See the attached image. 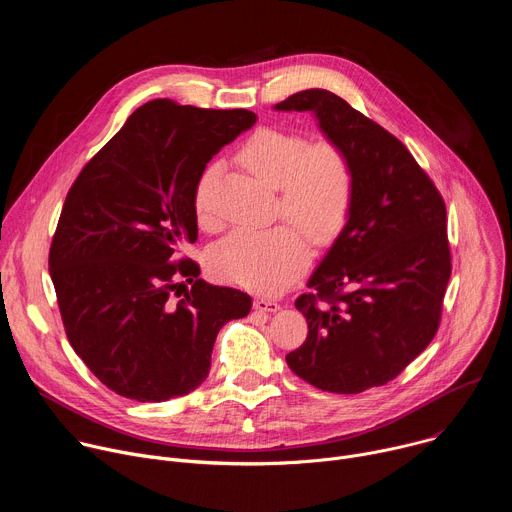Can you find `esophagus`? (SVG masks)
I'll list each match as a JSON object with an SVG mask.
<instances>
[{"instance_id": "esophagus-1", "label": "esophagus", "mask_w": 512, "mask_h": 512, "mask_svg": "<svg viewBox=\"0 0 512 512\" xmlns=\"http://www.w3.org/2000/svg\"><path fill=\"white\" fill-rule=\"evenodd\" d=\"M253 308H255L257 312L273 314V312H277V310H279V304H277L275 300H269V298H257V300L253 302Z\"/></svg>"}]
</instances>
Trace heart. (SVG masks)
Masks as SVG:
<instances>
[{"instance_id": "heart-1", "label": "heart", "mask_w": 512, "mask_h": 512, "mask_svg": "<svg viewBox=\"0 0 512 512\" xmlns=\"http://www.w3.org/2000/svg\"><path fill=\"white\" fill-rule=\"evenodd\" d=\"M239 162L277 190L279 212L316 247L332 243L344 229L354 204V168L336 141L308 143L296 131L261 127L243 143ZM218 168L206 166L196 184L194 206L200 221L210 218L208 194ZM299 232L289 225L237 229L216 245L212 265L229 281L275 294L294 281L310 259L308 243Z\"/></svg>"}]
</instances>
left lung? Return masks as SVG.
Instances as JSON below:
<instances>
[{
  "label": "left lung",
  "mask_w": 512,
  "mask_h": 512,
  "mask_svg": "<svg viewBox=\"0 0 512 512\" xmlns=\"http://www.w3.org/2000/svg\"><path fill=\"white\" fill-rule=\"evenodd\" d=\"M273 109L310 111L354 168L348 221L296 300L308 338L285 360L328 393L387 385L440 326L452 273L444 198L395 135L338 95L308 89Z\"/></svg>",
  "instance_id": "left-lung-1"
}]
</instances>
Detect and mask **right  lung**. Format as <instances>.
Returning <instances> with one entry per match:
<instances>
[{"label": "right lung", "mask_w": 512, "mask_h": 512, "mask_svg": "<svg viewBox=\"0 0 512 512\" xmlns=\"http://www.w3.org/2000/svg\"><path fill=\"white\" fill-rule=\"evenodd\" d=\"M255 121L247 109L154 99L66 194L48 257L60 316L70 346L121 397L188 395L208 377L218 330L251 312L245 291L196 279L190 259L172 261L198 237L194 194L206 164ZM180 278L193 287L174 303Z\"/></svg>", "instance_id": "1"}]
</instances>
